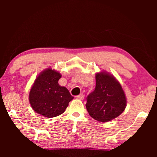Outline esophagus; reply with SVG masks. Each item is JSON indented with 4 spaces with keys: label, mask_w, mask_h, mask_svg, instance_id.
I'll use <instances>...</instances> for the list:
<instances>
[{
    "label": "esophagus",
    "mask_w": 157,
    "mask_h": 157,
    "mask_svg": "<svg viewBox=\"0 0 157 157\" xmlns=\"http://www.w3.org/2000/svg\"><path fill=\"white\" fill-rule=\"evenodd\" d=\"M76 98H78V99L83 100V98H84V95H83V94H79V95L77 96H76Z\"/></svg>",
    "instance_id": "obj_1"
}]
</instances>
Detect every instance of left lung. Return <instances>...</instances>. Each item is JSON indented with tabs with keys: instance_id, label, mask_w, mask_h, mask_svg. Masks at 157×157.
Segmentation results:
<instances>
[{
	"instance_id": "1",
	"label": "left lung",
	"mask_w": 157,
	"mask_h": 157,
	"mask_svg": "<svg viewBox=\"0 0 157 157\" xmlns=\"http://www.w3.org/2000/svg\"><path fill=\"white\" fill-rule=\"evenodd\" d=\"M89 115L100 122L110 121L125 110L126 98L121 84L106 71L96 74V88L86 98Z\"/></svg>"
}]
</instances>
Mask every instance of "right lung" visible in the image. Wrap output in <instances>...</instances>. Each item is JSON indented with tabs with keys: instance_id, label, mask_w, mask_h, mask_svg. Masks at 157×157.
<instances>
[{
	"instance_id": "add662e5",
	"label": "right lung",
	"mask_w": 157,
	"mask_h": 157,
	"mask_svg": "<svg viewBox=\"0 0 157 157\" xmlns=\"http://www.w3.org/2000/svg\"><path fill=\"white\" fill-rule=\"evenodd\" d=\"M59 72L48 68L36 78L29 93V102L34 111L47 118L61 115L74 98L68 90L59 84Z\"/></svg>"
}]
</instances>
